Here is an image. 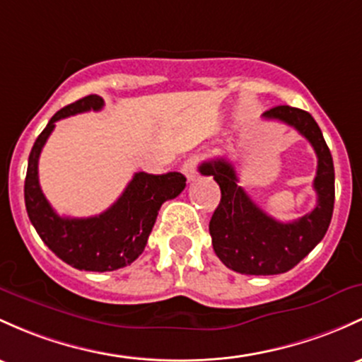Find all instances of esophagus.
Wrapping results in <instances>:
<instances>
[{
	"instance_id": "1",
	"label": "esophagus",
	"mask_w": 362,
	"mask_h": 362,
	"mask_svg": "<svg viewBox=\"0 0 362 362\" xmlns=\"http://www.w3.org/2000/svg\"><path fill=\"white\" fill-rule=\"evenodd\" d=\"M182 172H184V175L187 177L189 182L196 180V177H197V160L196 158H190V160L185 161L184 166H182Z\"/></svg>"
}]
</instances>
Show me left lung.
Masks as SVG:
<instances>
[{
	"label": "left lung",
	"mask_w": 362,
	"mask_h": 362,
	"mask_svg": "<svg viewBox=\"0 0 362 362\" xmlns=\"http://www.w3.org/2000/svg\"><path fill=\"white\" fill-rule=\"evenodd\" d=\"M263 118L287 123L311 142L317 156L313 184L317 201L311 213L284 223L247 196L232 163L225 158L202 163L199 172L211 175L221 190V201L209 221L213 249L226 268L242 275H280L300 263L327 233L335 202L332 153L315 118L292 106H275L264 111Z\"/></svg>",
	"instance_id": "8db88e82"
}]
</instances>
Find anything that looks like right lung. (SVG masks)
I'll return each mask as SVG.
<instances>
[{"mask_svg":"<svg viewBox=\"0 0 362 362\" xmlns=\"http://www.w3.org/2000/svg\"><path fill=\"white\" fill-rule=\"evenodd\" d=\"M103 106V98L90 94L53 115L30 151L23 187L27 214L42 242L66 264L86 272H113L134 263L148 244L161 204L177 197L187 180L178 172H139L105 213L90 218L59 216L39 185L41 151L58 120L84 111H99Z\"/></svg>","mask_w":362,"mask_h":362,"instance_id":"obj_1","label":"right lung"}]
</instances>
